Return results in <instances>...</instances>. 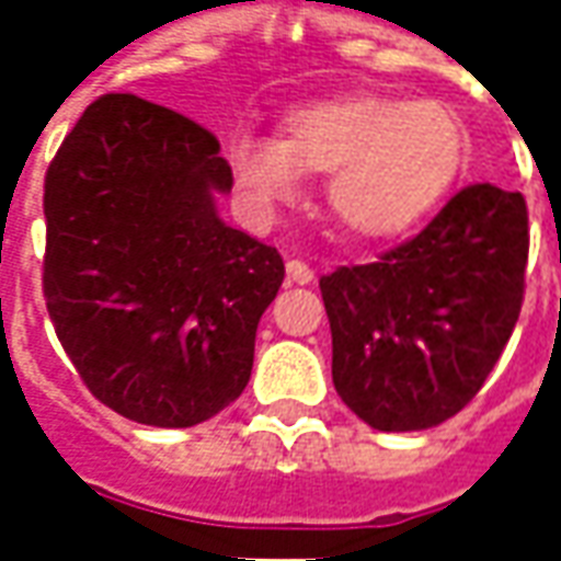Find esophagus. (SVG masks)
Returning <instances> with one entry per match:
<instances>
[{
	"label": "esophagus",
	"mask_w": 561,
	"mask_h": 561,
	"mask_svg": "<svg viewBox=\"0 0 561 561\" xmlns=\"http://www.w3.org/2000/svg\"><path fill=\"white\" fill-rule=\"evenodd\" d=\"M287 277H290L293 284H312L314 271L309 268L306 262H299V259H290V262H287Z\"/></svg>",
	"instance_id": "1"
}]
</instances>
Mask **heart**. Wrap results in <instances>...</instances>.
Wrapping results in <instances>:
<instances>
[{"instance_id": "b5f03b06", "label": "heart", "mask_w": 561, "mask_h": 561, "mask_svg": "<svg viewBox=\"0 0 561 561\" xmlns=\"http://www.w3.org/2000/svg\"><path fill=\"white\" fill-rule=\"evenodd\" d=\"M465 159L468 130L446 102L383 93L293 108L280 140H230V168L249 203H287L302 171L334 174L331 205L362 237H397L419 225L449 193Z\"/></svg>"}]
</instances>
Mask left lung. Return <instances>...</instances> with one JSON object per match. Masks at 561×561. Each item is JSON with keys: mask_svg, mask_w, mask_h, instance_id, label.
Here are the masks:
<instances>
[{"mask_svg": "<svg viewBox=\"0 0 561 561\" xmlns=\"http://www.w3.org/2000/svg\"><path fill=\"white\" fill-rule=\"evenodd\" d=\"M528 247L525 196L471 184L412 240L324 274L340 399L377 431L462 412L515 331Z\"/></svg>", "mask_w": 561, "mask_h": 561, "instance_id": "1", "label": "left lung"}]
</instances>
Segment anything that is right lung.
<instances>
[{
	"label": "right lung",
	"instance_id": "obj_1",
	"mask_svg": "<svg viewBox=\"0 0 561 561\" xmlns=\"http://www.w3.org/2000/svg\"><path fill=\"white\" fill-rule=\"evenodd\" d=\"M221 142L174 108L99 96L46 171L43 296L87 390L152 427H193L247 390L280 252L215 211Z\"/></svg>",
	"mask_w": 561,
	"mask_h": 561
}]
</instances>
